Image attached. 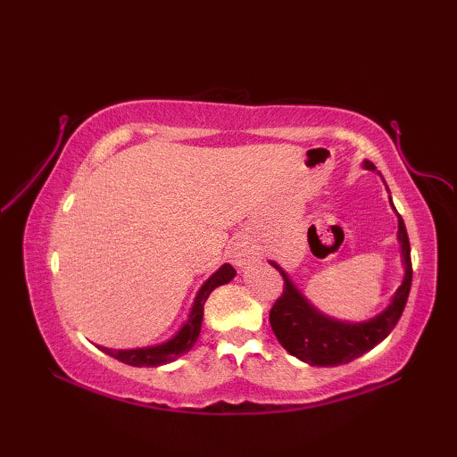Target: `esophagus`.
Listing matches in <instances>:
<instances>
[{
	"label": "esophagus",
	"instance_id": "obj_1",
	"mask_svg": "<svg viewBox=\"0 0 457 457\" xmlns=\"http://www.w3.org/2000/svg\"><path fill=\"white\" fill-rule=\"evenodd\" d=\"M257 259H259V249L251 239L237 237L234 244H231V261H234L237 267L251 265Z\"/></svg>",
	"mask_w": 457,
	"mask_h": 457
}]
</instances>
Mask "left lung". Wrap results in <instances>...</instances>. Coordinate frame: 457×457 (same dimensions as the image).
I'll return each mask as SVG.
<instances>
[{
  "label": "left lung",
  "instance_id": "left-lung-1",
  "mask_svg": "<svg viewBox=\"0 0 457 457\" xmlns=\"http://www.w3.org/2000/svg\"><path fill=\"white\" fill-rule=\"evenodd\" d=\"M367 170H375L371 161H363ZM393 204V202H391ZM399 241L403 249V265L404 278L403 285L396 288V293L381 314L367 320V322H344V320L329 318L314 308L303 293L293 285V280L280 269L275 261H270L280 275L285 278L283 295L270 308L269 322L277 339L290 355L298 357L300 361L314 367H336L353 361L361 357L369 349L393 332V328L399 322L409 300L411 285H412V263H411V244L406 236L404 221L399 216Z\"/></svg>",
  "mask_w": 457,
  "mask_h": 457
}]
</instances>
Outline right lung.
<instances>
[{
	"instance_id": "right-lung-1",
	"label": "right lung",
	"mask_w": 457,
	"mask_h": 457,
	"mask_svg": "<svg viewBox=\"0 0 457 457\" xmlns=\"http://www.w3.org/2000/svg\"><path fill=\"white\" fill-rule=\"evenodd\" d=\"M236 277V269L229 263L221 265L216 273H213L206 283H204L198 290L196 298H194L192 310L188 314L187 324H184L177 336L170 337L169 342L159 344V345H151V347H137V349H110L98 345L104 353H108L115 359H120L121 363H128L133 367H159L164 363H170L174 359H179L187 352L194 347L196 339L200 336V328H202V318H204V304L210 296L213 288H218L221 285H228L231 278Z\"/></svg>"
}]
</instances>
